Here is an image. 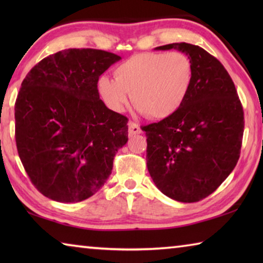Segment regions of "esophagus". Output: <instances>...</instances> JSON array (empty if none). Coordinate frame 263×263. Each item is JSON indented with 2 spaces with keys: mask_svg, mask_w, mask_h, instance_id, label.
Listing matches in <instances>:
<instances>
[{
  "mask_svg": "<svg viewBox=\"0 0 263 263\" xmlns=\"http://www.w3.org/2000/svg\"><path fill=\"white\" fill-rule=\"evenodd\" d=\"M128 132H130L131 136H133V135H140L141 128H140L139 125H138V124L133 123V122H130V123H128Z\"/></svg>",
  "mask_w": 263,
  "mask_h": 263,
  "instance_id": "obj_1",
  "label": "esophagus"
}]
</instances>
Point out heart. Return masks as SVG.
<instances>
[{
    "instance_id": "obj_1",
    "label": "heart",
    "mask_w": 263,
    "mask_h": 263,
    "mask_svg": "<svg viewBox=\"0 0 263 263\" xmlns=\"http://www.w3.org/2000/svg\"><path fill=\"white\" fill-rule=\"evenodd\" d=\"M115 80L101 77L97 89L108 108L123 112L131 94L140 114L153 119L171 117L183 105L193 83L194 66L182 52L138 53L119 64Z\"/></svg>"
}]
</instances>
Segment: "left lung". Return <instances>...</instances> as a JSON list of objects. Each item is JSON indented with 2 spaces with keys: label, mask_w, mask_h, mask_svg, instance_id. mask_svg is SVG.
Wrapping results in <instances>:
<instances>
[{
  "label": "left lung",
  "mask_w": 263,
  "mask_h": 263,
  "mask_svg": "<svg viewBox=\"0 0 263 263\" xmlns=\"http://www.w3.org/2000/svg\"><path fill=\"white\" fill-rule=\"evenodd\" d=\"M185 53L193 83L177 112L142 126L147 137L149 175L168 197L194 203L208 197L237 164L243 135V110L224 66L204 48L174 43L155 50Z\"/></svg>",
  "instance_id": "obj_1"
}]
</instances>
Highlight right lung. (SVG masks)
<instances>
[{
  "label": "right lung",
  "mask_w": 263,
  "mask_h": 263,
  "mask_svg": "<svg viewBox=\"0 0 263 263\" xmlns=\"http://www.w3.org/2000/svg\"><path fill=\"white\" fill-rule=\"evenodd\" d=\"M122 58L94 48L46 57L22 82L15 104V137L31 182L61 203L96 194L127 142V118L106 108L97 82Z\"/></svg>",
  "instance_id": "obj_1"
}]
</instances>
